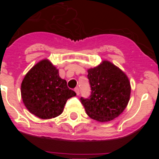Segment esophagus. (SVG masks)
Instances as JSON below:
<instances>
[{
    "instance_id": "34e87169",
    "label": "esophagus",
    "mask_w": 159,
    "mask_h": 159,
    "mask_svg": "<svg viewBox=\"0 0 159 159\" xmlns=\"http://www.w3.org/2000/svg\"><path fill=\"white\" fill-rule=\"evenodd\" d=\"M75 93H76L77 95H80V89H79V88H75Z\"/></svg>"
}]
</instances>
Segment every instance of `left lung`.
Segmentation results:
<instances>
[{"label": "left lung", "instance_id": "8db88e82", "mask_svg": "<svg viewBox=\"0 0 159 159\" xmlns=\"http://www.w3.org/2000/svg\"><path fill=\"white\" fill-rule=\"evenodd\" d=\"M91 95L80 102L90 118L111 121L124 111L130 99V85L121 70L108 61L88 70Z\"/></svg>", "mask_w": 159, "mask_h": 159}]
</instances>
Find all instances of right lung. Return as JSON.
<instances>
[{
    "label": "right lung",
    "instance_id": "obj_1",
    "mask_svg": "<svg viewBox=\"0 0 159 159\" xmlns=\"http://www.w3.org/2000/svg\"><path fill=\"white\" fill-rule=\"evenodd\" d=\"M76 93L67 88L58 70L43 60L26 74L21 84V97L32 114L43 119L60 116L68 99Z\"/></svg>",
    "mask_w": 159,
    "mask_h": 159
}]
</instances>
